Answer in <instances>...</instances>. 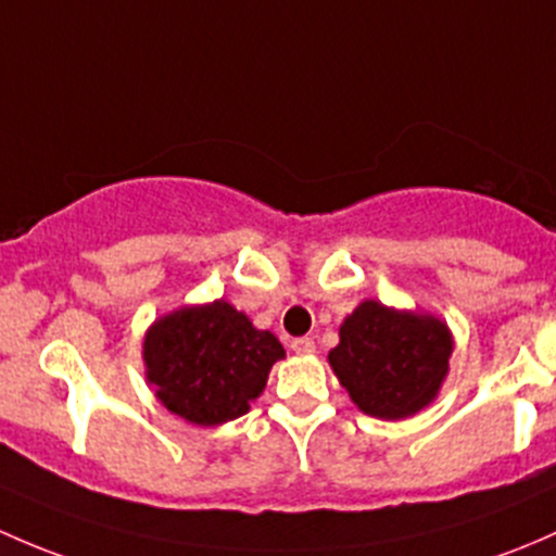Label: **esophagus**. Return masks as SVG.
Returning a JSON list of instances; mask_svg holds the SVG:
<instances>
[{
	"label": "esophagus",
	"instance_id": "esophagus-1",
	"mask_svg": "<svg viewBox=\"0 0 556 556\" xmlns=\"http://www.w3.org/2000/svg\"><path fill=\"white\" fill-rule=\"evenodd\" d=\"M291 351L300 353V356H311V353H316V342L311 337H296V340H291Z\"/></svg>",
	"mask_w": 556,
	"mask_h": 556
}]
</instances>
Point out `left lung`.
Returning <instances> with one entry per match:
<instances>
[{
  "label": "left lung",
  "instance_id": "8db88e82",
  "mask_svg": "<svg viewBox=\"0 0 556 556\" xmlns=\"http://www.w3.org/2000/svg\"><path fill=\"white\" fill-rule=\"evenodd\" d=\"M450 356L444 320L364 300L342 320L329 364L358 409L380 420H404L437 399Z\"/></svg>",
  "mask_w": 556,
  "mask_h": 556
}]
</instances>
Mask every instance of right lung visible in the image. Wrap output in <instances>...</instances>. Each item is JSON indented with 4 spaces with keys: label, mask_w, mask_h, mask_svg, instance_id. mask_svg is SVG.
I'll list each match as a JSON object with an SVG mask.
<instances>
[{
    "label": "right lung",
    "mask_w": 556,
    "mask_h": 556,
    "mask_svg": "<svg viewBox=\"0 0 556 556\" xmlns=\"http://www.w3.org/2000/svg\"><path fill=\"white\" fill-rule=\"evenodd\" d=\"M286 351L230 302L181 307L144 337L147 380L154 396L194 426H222L249 412Z\"/></svg>",
    "instance_id": "obj_1"
}]
</instances>
